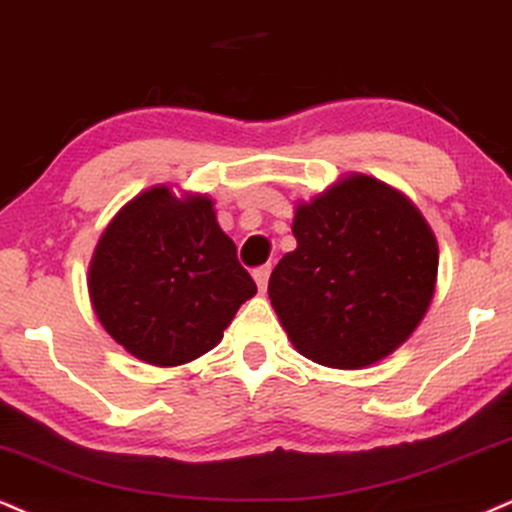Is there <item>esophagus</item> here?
Wrapping results in <instances>:
<instances>
[{"label": "esophagus", "instance_id": "34e87169", "mask_svg": "<svg viewBox=\"0 0 512 512\" xmlns=\"http://www.w3.org/2000/svg\"><path fill=\"white\" fill-rule=\"evenodd\" d=\"M268 277H270V266H261V268L254 270V280H256V285H258V289H261V292L268 287Z\"/></svg>", "mask_w": 512, "mask_h": 512}]
</instances>
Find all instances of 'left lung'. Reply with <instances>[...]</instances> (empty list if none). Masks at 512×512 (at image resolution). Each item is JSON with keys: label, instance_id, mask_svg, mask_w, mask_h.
Listing matches in <instances>:
<instances>
[{"label": "left lung", "instance_id": "left-lung-1", "mask_svg": "<svg viewBox=\"0 0 512 512\" xmlns=\"http://www.w3.org/2000/svg\"><path fill=\"white\" fill-rule=\"evenodd\" d=\"M296 249L268 282L270 304L296 351L358 370L396 351L434 296L439 249L401 192L351 175L299 204Z\"/></svg>", "mask_w": 512, "mask_h": 512}]
</instances>
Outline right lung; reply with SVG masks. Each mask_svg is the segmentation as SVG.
Returning a JSON list of instances; mask_svg holds the SVG:
<instances>
[{
    "instance_id": "add662e5",
    "label": "right lung",
    "mask_w": 512,
    "mask_h": 512,
    "mask_svg": "<svg viewBox=\"0 0 512 512\" xmlns=\"http://www.w3.org/2000/svg\"><path fill=\"white\" fill-rule=\"evenodd\" d=\"M104 330L144 363L182 365L211 351L256 282L237 261L208 197L151 187L111 220L90 263Z\"/></svg>"
}]
</instances>
